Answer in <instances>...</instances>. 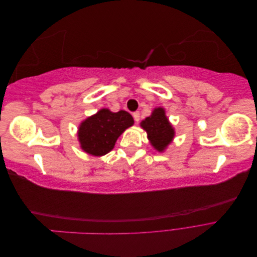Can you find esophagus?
Segmentation results:
<instances>
[{"instance_id":"1","label":"esophagus","mask_w":257,"mask_h":257,"mask_svg":"<svg viewBox=\"0 0 257 257\" xmlns=\"http://www.w3.org/2000/svg\"><path fill=\"white\" fill-rule=\"evenodd\" d=\"M133 116H134V120H135V122H139V120H141V113H139V111H135L134 113H133Z\"/></svg>"}]
</instances>
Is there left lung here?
Returning a JSON list of instances; mask_svg holds the SVG:
<instances>
[{"label":"left lung","instance_id":"1","mask_svg":"<svg viewBox=\"0 0 257 257\" xmlns=\"http://www.w3.org/2000/svg\"><path fill=\"white\" fill-rule=\"evenodd\" d=\"M143 128L147 132L151 145L158 151H163L172 143L175 132L169 123L165 110L163 108H155L152 114L142 122Z\"/></svg>","mask_w":257,"mask_h":257}]
</instances>
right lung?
I'll use <instances>...</instances> for the list:
<instances>
[{
	"label": "right lung",
	"instance_id": "obj_1",
	"mask_svg": "<svg viewBox=\"0 0 257 257\" xmlns=\"http://www.w3.org/2000/svg\"><path fill=\"white\" fill-rule=\"evenodd\" d=\"M133 124V116L127 111L100 109L81 123L78 138L82 150L95 157L105 155L113 149L118 137Z\"/></svg>",
	"mask_w": 257,
	"mask_h": 257
}]
</instances>
